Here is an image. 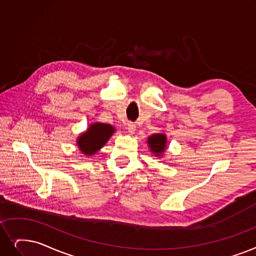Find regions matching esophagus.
Wrapping results in <instances>:
<instances>
[{
  "mask_svg": "<svg viewBox=\"0 0 256 256\" xmlns=\"http://www.w3.org/2000/svg\"><path fill=\"white\" fill-rule=\"evenodd\" d=\"M126 130H128V134H134V132L136 130V124H132V122H128Z\"/></svg>",
  "mask_w": 256,
  "mask_h": 256,
  "instance_id": "obj_1",
  "label": "esophagus"
}]
</instances>
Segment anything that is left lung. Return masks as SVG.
Returning <instances> with one entry per match:
<instances>
[{
  "mask_svg": "<svg viewBox=\"0 0 256 256\" xmlns=\"http://www.w3.org/2000/svg\"><path fill=\"white\" fill-rule=\"evenodd\" d=\"M150 150L156 156H161L166 146V136L163 134H154L148 140Z\"/></svg>",
  "mask_w": 256,
  "mask_h": 256,
  "instance_id": "1",
  "label": "left lung"
}]
</instances>
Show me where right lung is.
Instances as JSON below:
<instances>
[{"instance_id":"add662e5","label":"right lung","mask_w":256,"mask_h":256,"mask_svg":"<svg viewBox=\"0 0 256 256\" xmlns=\"http://www.w3.org/2000/svg\"><path fill=\"white\" fill-rule=\"evenodd\" d=\"M114 128L104 124H92L77 140V146L84 154H93L102 148L114 132Z\"/></svg>"}]
</instances>
